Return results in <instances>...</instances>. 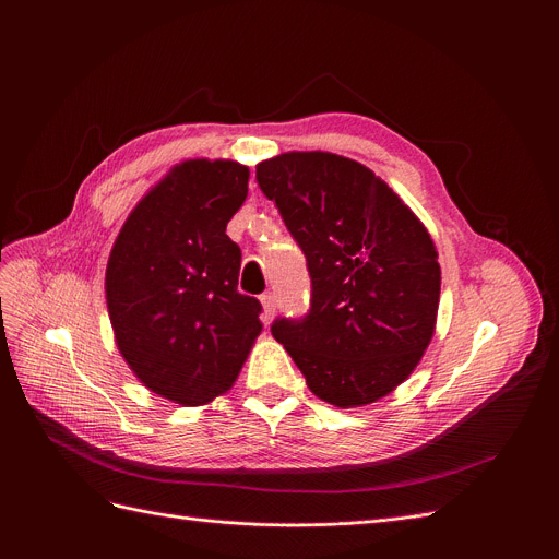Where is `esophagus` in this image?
<instances>
[{"label": "esophagus", "instance_id": "34e87169", "mask_svg": "<svg viewBox=\"0 0 559 559\" xmlns=\"http://www.w3.org/2000/svg\"><path fill=\"white\" fill-rule=\"evenodd\" d=\"M260 304H262V319H264V324H270V321H272L274 314H276V297L272 295V292H264V295L260 297Z\"/></svg>", "mask_w": 559, "mask_h": 559}]
</instances>
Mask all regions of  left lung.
<instances>
[{
    "mask_svg": "<svg viewBox=\"0 0 559 559\" xmlns=\"http://www.w3.org/2000/svg\"><path fill=\"white\" fill-rule=\"evenodd\" d=\"M255 181L306 253L312 283L304 319L272 335L335 407L373 403L415 371L439 306L430 233L392 188L350 158L289 152L255 165Z\"/></svg>",
    "mask_w": 559,
    "mask_h": 559,
    "instance_id": "1",
    "label": "left lung"
}]
</instances>
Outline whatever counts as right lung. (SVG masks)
<instances>
[{
  "instance_id": "obj_1",
  "label": "right lung",
  "mask_w": 559,
  "mask_h": 559,
  "mask_svg": "<svg viewBox=\"0 0 559 559\" xmlns=\"http://www.w3.org/2000/svg\"><path fill=\"white\" fill-rule=\"evenodd\" d=\"M249 167L194 158L146 192L112 245L106 304L115 342L144 388L181 405L230 390L262 331L260 301L238 292L242 251L226 224Z\"/></svg>"
}]
</instances>
